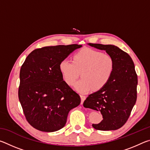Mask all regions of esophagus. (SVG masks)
Returning <instances> with one entry per match:
<instances>
[{"mask_svg":"<svg viewBox=\"0 0 150 150\" xmlns=\"http://www.w3.org/2000/svg\"><path fill=\"white\" fill-rule=\"evenodd\" d=\"M80 97H81V105H83V102H84V100H85L86 97H85V96H83V95H81Z\"/></svg>","mask_w":150,"mask_h":150,"instance_id":"34e87169","label":"esophagus"}]
</instances>
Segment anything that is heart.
<instances>
[{"instance_id": "1", "label": "heart", "mask_w": 150, "mask_h": 150, "mask_svg": "<svg viewBox=\"0 0 150 150\" xmlns=\"http://www.w3.org/2000/svg\"><path fill=\"white\" fill-rule=\"evenodd\" d=\"M114 60L110 55L91 48H84L73 55L72 62L63 59L59 69L69 85L74 84L80 73L82 79L74 85L77 92L85 94L93 89L99 91L110 81L114 71Z\"/></svg>"}]
</instances>
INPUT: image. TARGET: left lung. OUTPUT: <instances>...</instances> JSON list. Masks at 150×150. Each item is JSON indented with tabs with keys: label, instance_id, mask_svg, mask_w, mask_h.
I'll list each match as a JSON object with an SVG mask.
<instances>
[{
	"label": "left lung",
	"instance_id": "1",
	"mask_svg": "<svg viewBox=\"0 0 150 150\" xmlns=\"http://www.w3.org/2000/svg\"><path fill=\"white\" fill-rule=\"evenodd\" d=\"M105 50L114 60V71L110 81L102 89L91 94L83 106L100 111L103 120L93 127L98 130H115L126 122L137 98L138 77L131 57L114 45L88 44Z\"/></svg>",
	"mask_w": 150,
	"mask_h": 150
}]
</instances>
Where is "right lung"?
<instances>
[{
	"mask_svg": "<svg viewBox=\"0 0 150 150\" xmlns=\"http://www.w3.org/2000/svg\"><path fill=\"white\" fill-rule=\"evenodd\" d=\"M81 45L36 49L28 55L20 71L18 98L27 121L40 131L52 132L65 125L68 114L81 98L68 85L59 63Z\"/></svg>",
	"mask_w": 150,
	"mask_h": 150,
	"instance_id": "add662e5",
	"label": "right lung"
}]
</instances>
